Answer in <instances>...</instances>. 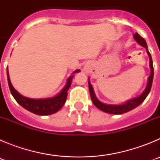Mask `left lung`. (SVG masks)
Masks as SVG:
<instances>
[{
	"instance_id": "1",
	"label": "left lung",
	"mask_w": 160,
	"mask_h": 160,
	"mask_svg": "<svg viewBox=\"0 0 160 160\" xmlns=\"http://www.w3.org/2000/svg\"><path fill=\"white\" fill-rule=\"evenodd\" d=\"M134 36V39L135 40V42L140 45L141 46L144 47L147 49V53H148V56H149V61H150V69H151V73H150V76L148 77V84H147V87L145 88V90H143V92L140 94L139 96L136 98H134L132 99L128 100L127 102H125L122 104H118V105H114V104H107V103L102 102L100 100H98L96 97L95 94H94V89H93L92 85L90 82V78H88V84H89V90H90V97H91V99H92L93 103L94 105L97 108H98L100 111H103V112L108 113V114H122L124 113H127L128 111H131L133 109H135V107H137L138 106H139L142 102L145 100V98H147V96L148 95V94L150 93V90L152 89V82H153V77H154V68H153V62H152V56H151V53L148 51V45H147L146 41L144 40L142 37H140L139 35L135 32V34L133 35Z\"/></svg>"
}]
</instances>
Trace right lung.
<instances>
[{
  "label": "right lung",
  "instance_id": "obj_1",
  "mask_svg": "<svg viewBox=\"0 0 160 160\" xmlns=\"http://www.w3.org/2000/svg\"><path fill=\"white\" fill-rule=\"evenodd\" d=\"M81 70H76L73 71L72 75L67 78L65 87L62 89L60 92L55 96L51 98H30L25 97L18 92L12 87V83L9 78L8 70L7 69V78H8V87L9 90L18 103L26 109L27 111L33 113L38 115H49V114H54L58 112L66 102L67 98V91L71 86L72 79L74 77V73H78Z\"/></svg>",
  "mask_w": 160,
  "mask_h": 160
}]
</instances>
